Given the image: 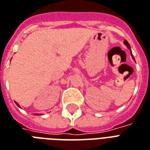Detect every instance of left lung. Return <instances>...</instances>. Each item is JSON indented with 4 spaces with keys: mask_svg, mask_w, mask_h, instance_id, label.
<instances>
[{
    "mask_svg": "<svg viewBox=\"0 0 150 150\" xmlns=\"http://www.w3.org/2000/svg\"><path fill=\"white\" fill-rule=\"evenodd\" d=\"M123 43H124V44H125L126 45H127V47L128 48L129 50H131V57H132V58H133V60H134V61H135V60H134V56H133V55H132V52H131V45H130V44H129V43H128V42H127V40H124V42H123Z\"/></svg>",
    "mask_w": 150,
    "mask_h": 150,
    "instance_id": "left-lung-1",
    "label": "left lung"
}]
</instances>
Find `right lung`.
Masks as SVG:
<instances>
[{"label": "right lung", "instance_id": "1", "mask_svg": "<svg viewBox=\"0 0 150 150\" xmlns=\"http://www.w3.org/2000/svg\"><path fill=\"white\" fill-rule=\"evenodd\" d=\"M16 105H17V106H18V107H19V108H20V106H19V104H18V103H17V102H16ZM35 115H38V114H35Z\"/></svg>", "mask_w": 150, "mask_h": 150}]
</instances>
